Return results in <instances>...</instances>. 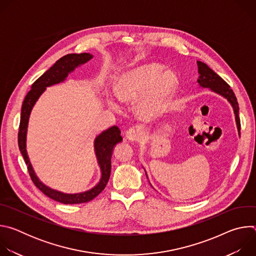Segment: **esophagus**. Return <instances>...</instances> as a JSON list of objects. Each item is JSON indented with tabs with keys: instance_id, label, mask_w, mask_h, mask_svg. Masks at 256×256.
Returning a JSON list of instances; mask_svg holds the SVG:
<instances>
[{
	"instance_id": "obj_1",
	"label": "esophagus",
	"mask_w": 256,
	"mask_h": 256,
	"mask_svg": "<svg viewBox=\"0 0 256 256\" xmlns=\"http://www.w3.org/2000/svg\"><path fill=\"white\" fill-rule=\"evenodd\" d=\"M126 136L128 140L130 142H136V140H138L140 138V132L136 130V128H130L126 130Z\"/></svg>"
}]
</instances>
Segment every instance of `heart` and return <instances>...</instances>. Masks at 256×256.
<instances>
[{"mask_svg": "<svg viewBox=\"0 0 256 256\" xmlns=\"http://www.w3.org/2000/svg\"><path fill=\"white\" fill-rule=\"evenodd\" d=\"M178 87V78L171 70L159 64H144L124 72L118 79L116 92L120 100L136 103L138 114L146 120L160 116ZM108 104L120 110L118 98L108 97Z\"/></svg>", "mask_w": 256, "mask_h": 256, "instance_id": "obj_1", "label": "heart"}]
</instances>
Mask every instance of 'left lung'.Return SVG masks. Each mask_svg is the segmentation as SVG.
Masks as SVG:
<instances>
[{
  "label": "left lung",
  "mask_w": 256,
  "mask_h": 256,
  "mask_svg": "<svg viewBox=\"0 0 256 256\" xmlns=\"http://www.w3.org/2000/svg\"><path fill=\"white\" fill-rule=\"evenodd\" d=\"M198 74L200 77L198 79V83L202 88H208L210 91L221 95L222 97L226 98L228 102L233 107V112L235 114V120L238 128V132L240 136V118H239V106L237 102V98L233 92V90L230 88V86L220 77L218 74L202 62L198 60ZM146 176L148 178L147 172L144 171ZM153 188V186H152Z\"/></svg>",
  "instance_id": "1"
}]
</instances>
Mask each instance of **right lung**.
<instances>
[{
	"instance_id": "obj_1",
	"label": "right lung",
	"mask_w": 256,
	"mask_h": 256,
	"mask_svg": "<svg viewBox=\"0 0 256 256\" xmlns=\"http://www.w3.org/2000/svg\"><path fill=\"white\" fill-rule=\"evenodd\" d=\"M93 56L88 52L84 54H68L50 68L44 75H42L36 80L32 86L31 90L27 93L21 108V118H20V126L18 132V144L20 152L25 160V163L28 168V172L33 181V184L38 190H40L46 196L50 198L64 204H83L92 200L96 198L106 186L107 182L110 177L112 171V156L114 152V148L116 144L122 140L120 136V130L114 126L108 130L99 134L94 140V151L96 155V159L101 171V177L98 184L92 188L78 192V194H64L58 192L56 190L50 188L46 186L40 180L38 175L31 165L30 159L28 157V153L26 150V138H27V128L29 122V116L32 112V108L35 105L36 101L42 96V94L46 90L48 87L64 82L68 74L74 72L76 68L86 64L89 62Z\"/></svg>"
}]
</instances>
